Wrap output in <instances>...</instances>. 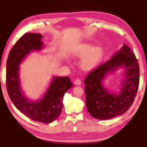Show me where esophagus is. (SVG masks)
I'll return each mask as SVG.
<instances>
[{"label":"esophagus","mask_w":147,"mask_h":147,"mask_svg":"<svg viewBox=\"0 0 147 147\" xmlns=\"http://www.w3.org/2000/svg\"><path fill=\"white\" fill-rule=\"evenodd\" d=\"M74 85H78V86H80V85H82V81H81L79 79H77V80H76L75 81H74Z\"/></svg>","instance_id":"34e87169"}]
</instances>
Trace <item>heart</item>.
Returning a JSON list of instances; mask_svg holds the SVG:
<instances>
[{
    "label": "heart",
    "instance_id": "1",
    "mask_svg": "<svg viewBox=\"0 0 147 147\" xmlns=\"http://www.w3.org/2000/svg\"><path fill=\"white\" fill-rule=\"evenodd\" d=\"M73 55L82 58L80 65L82 69L90 71L100 63L104 55V50L101 47H93L90 43H82L73 52Z\"/></svg>",
    "mask_w": 147,
    "mask_h": 147
}]
</instances>
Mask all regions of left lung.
I'll return each mask as SVG.
<instances>
[{
  "label": "left lung",
  "mask_w": 147,
  "mask_h": 147,
  "mask_svg": "<svg viewBox=\"0 0 147 147\" xmlns=\"http://www.w3.org/2000/svg\"><path fill=\"white\" fill-rule=\"evenodd\" d=\"M123 69L120 92L105 87L103 82L110 74ZM140 68L135 54L123 44L111 59L90 73L85 84L86 105L90 114L95 119L107 120L121 115L128 110L135 100L138 89Z\"/></svg>",
  "instance_id": "obj_1"
}]
</instances>
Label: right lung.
I'll use <instances>...</instances> for the list:
<instances>
[{"mask_svg": "<svg viewBox=\"0 0 147 147\" xmlns=\"http://www.w3.org/2000/svg\"><path fill=\"white\" fill-rule=\"evenodd\" d=\"M42 38L41 34L28 33L15 43L6 64V86L9 97L19 111L32 120L51 123L60 115L64 95L73 86V83L69 77L53 76L40 99L33 100L24 94L20 83V65L30 53L40 52L45 48Z\"/></svg>", "mask_w": 147, "mask_h": 147, "instance_id": "obj_1", "label": "right lung"}]
</instances>
